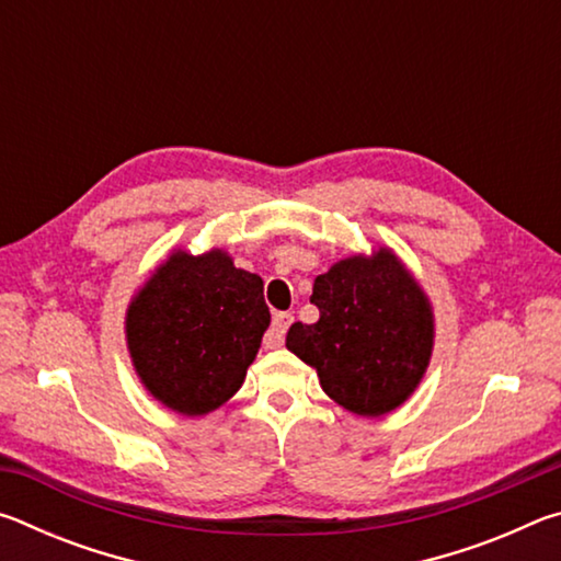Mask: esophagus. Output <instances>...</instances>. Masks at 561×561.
<instances>
[{
    "instance_id": "34e87169",
    "label": "esophagus",
    "mask_w": 561,
    "mask_h": 561,
    "mask_svg": "<svg viewBox=\"0 0 561 561\" xmlns=\"http://www.w3.org/2000/svg\"><path fill=\"white\" fill-rule=\"evenodd\" d=\"M294 317L289 311H282V314H274L272 319V327L267 334H264V346L267 348H279L284 344V336H287V329L291 327Z\"/></svg>"
}]
</instances>
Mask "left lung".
<instances>
[{"instance_id":"8db88e82","label":"left lung","mask_w":561,"mask_h":561,"mask_svg":"<svg viewBox=\"0 0 561 561\" xmlns=\"http://www.w3.org/2000/svg\"><path fill=\"white\" fill-rule=\"evenodd\" d=\"M311 304L319 321H294L287 348L317 368L331 401L364 417L401 408L435 344L433 304L403 260L386 244L339 260L314 279Z\"/></svg>"}]
</instances>
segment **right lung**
I'll return each mask as SVG.
<instances>
[{
  "mask_svg": "<svg viewBox=\"0 0 561 561\" xmlns=\"http://www.w3.org/2000/svg\"><path fill=\"white\" fill-rule=\"evenodd\" d=\"M262 289L222 247L170 252L126 309L130 364L146 391L187 417L230 401L270 327Z\"/></svg>",
  "mask_w": 561,
  "mask_h": 561,
  "instance_id": "obj_1",
  "label": "right lung"
}]
</instances>
